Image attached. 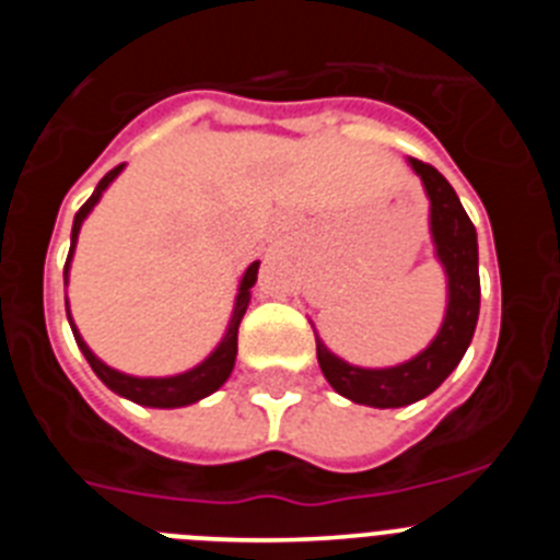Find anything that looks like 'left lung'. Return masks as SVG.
Segmentation results:
<instances>
[{
	"instance_id": "obj_1",
	"label": "left lung",
	"mask_w": 560,
	"mask_h": 560,
	"mask_svg": "<svg viewBox=\"0 0 560 560\" xmlns=\"http://www.w3.org/2000/svg\"><path fill=\"white\" fill-rule=\"evenodd\" d=\"M409 162L423 179L429 201H432L434 246H438L440 264L446 266L448 275V311L438 339L412 361L389 370L350 368L348 361L336 359L323 341L316 339V359H319V368L330 387L355 404L378 409L407 407V404L434 393L471 345L479 316L477 230L446 176L427 162Z\"/></svg>"
}]
</instances>
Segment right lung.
Returning a JSON list of instances; mask_svg holds the SVG:
<instances>
[{
	"label": "right lung",
	"mask_w": 560,
	"mask_h": 560,
	"mask_svg": "<svg viewBox=\"0 0 560 560\" xmlns=\"http://www.w3.org/2000/svg\"><path fill=\"white\" fill-rule=\"evenodd\" d=\"M120 171H122V165H117L114 171H108L106 176L97 182L95 192L89 196L86 205L75 212L69 257H72V252H75V241H78V232H81L83 219H86L89 210H92V207L97 205V199H101V192L112 185V179ZM69 257H67V269H69ZM257 266L260 264H252L249 269H246L244 280H241V289H237V300H235V311H232L226 336L221 339V345L215 348V353H212L207 361H201L199 368H192L190 373L173 375V378H133V375L117 373V370L106 368V364H103V361L86 348V341L81 339V334L75 330V325L69 323L72 325V334H75L78 348H81V353L86 355V361L92 364V370L97 373V378H101L108 389H114L117 395H122V398H131L133 404H142V407H160V409L187 407V404H196V400H201V398H207L210 393H215V389H219L221 384L230 378L232 368H235L237 325H241V319H244V314H246V305H249V289L255 285V280H257ZM63 275H67V271H63ZM67 316H69V305H67Z\"/></svg>",
	"instance_id": "add662e5"
}]
</instances>
